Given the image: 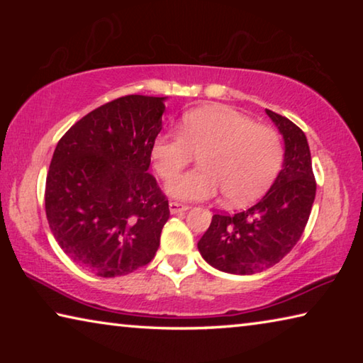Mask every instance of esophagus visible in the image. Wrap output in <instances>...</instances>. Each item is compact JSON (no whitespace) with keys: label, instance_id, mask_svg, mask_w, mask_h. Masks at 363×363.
<instances>
[{"label":"esophagus","instance_id":"34e87169","mask_svg":"<svg viewBox=\"0 0 363 363\" xmlns=\"http://www.w3.org/2000/svg\"><path fill=\"white\" fill-rule=\"evenodd\" d=\"M187 210H189L187 205L179 203V201H169V211H171V214L184 213V211H187Z\"/></svg>","mask_w":363,"mask_h":363}]
</instances>
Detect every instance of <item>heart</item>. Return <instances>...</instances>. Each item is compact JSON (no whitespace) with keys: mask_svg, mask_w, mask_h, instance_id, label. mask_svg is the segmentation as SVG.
<instances>
[{"mask_svg":"<svg viewBox=\"0 0 363 363\" xmlns=\"http://www.w3.org/2000/svg\"><path fill=\"white\" fill-rule=\"evenodd\" d=\"M201 153L202 167L174 176ZM150 160L167 194L177 200H208L224 192V200L240 206L270 187L284 162V144L270 126L255 123L227 106H205L184 113L179 131L158 134Z\"/></svg>","mask_w":363,"mask_h":363,"instance_id":"1","label":"heart"}]
</instances>
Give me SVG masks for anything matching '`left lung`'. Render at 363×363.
I'll list each match as a JSON object with an SVG mask.
<instances>
[{
  "instance_id": "left-lung-1",
  "label": "left lung",
  "mask_w": 363,
  "mask_h": 363,
  "mask_svg": "<svg viewBox=\"0 0 363 363\" xmlns=\"http://www.w3.org/2000/svg\"><path fill=\"white\" fill-rule=\"evenodd\" d=\"M266 113L285 143L277 179L247 211L214 214L199 242L203 259L227 274L251 275L280 262L303 235L314 205L317 184L306 134L286 116Z\"/></svg>"
}]
</instances>
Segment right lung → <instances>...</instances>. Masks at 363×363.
<instances>
[{
    "instance_id": "1",
    "label": "right lung",
    "mask_w": 363,
    "mask_h": 363,
    "mask_svg": "<svg viewBox=\"0 0 363 363\" xmlns=\"http://www.w3.org/2000/svg\"><path fill=\"white\" fill-rule=\"evenodd\" d=\"M167 97L131 94L77 121L49 164L46 218L59 247L99 277L149 264L169 218L167 196L147 169Z\"/></svg>"
}]
</instances>
